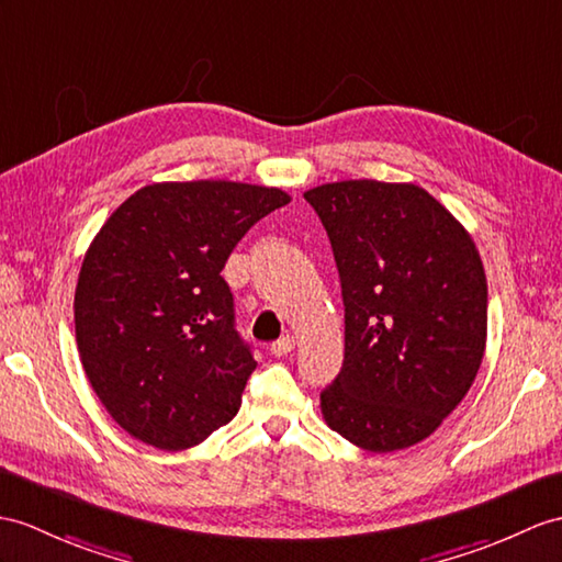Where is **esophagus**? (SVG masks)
I'll list each match as a JSON object with an SVG mask.
<instances>
[{
  "label": "esophagus",
  "instance_id": "1",
  "mask_svg": "<svg viewBox=\"0 0 562 562\" xmlns=\"http://www.w3.org/2000/svg\"><path fill=\"white\" fill-rule=\"evenodd\" d=\"M295 348V338L293 336H283L279 338L277 344H271V355H277V358H283V355H289Z\"/></svg>",
  "mask_w": 562,
  "mask_h": 562
}]
</instances>
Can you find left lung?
Returning <instances> with one entry per match:
<instances>
[{
  "mask_svg": "<svg viewBox=\"0 0 562 562\" xmlns=\"http://www.w3.org/2000/svg\"><path fill=\"white\" fill-rule=\"evenodd\" d=\"M305 200L331 240L346 355L324 422L369 453L427 439L470 391L486 348V273L472 236L415 183L338 181Z\"/></svg>",
  "mask_w": 562,
  "mask_h": 562,
  "instance_id": "left-lung-1",
  "label": "left lung"
}]
</instances>
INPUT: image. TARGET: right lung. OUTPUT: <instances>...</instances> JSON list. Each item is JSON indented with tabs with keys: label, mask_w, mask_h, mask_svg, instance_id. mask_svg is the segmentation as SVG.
<instances>
[{
	"label": "right lung",
	"mask_w": 562,
	"mask_h": 562,
	"mask_svg": "<svg viewBox=\"0 0 562 562\" xmlns=\"http://www.w3.org/2000/svg\"><path fill=\"white\" fill-rule=\"evenodd\" d=\"M289 202L250 183H153L90 243L76 344L92 391L133 439L186 450L236 417L257 362L222 269L259 218Z\"/></svg>",
	"instance_id": "1"
}]
</instances>
